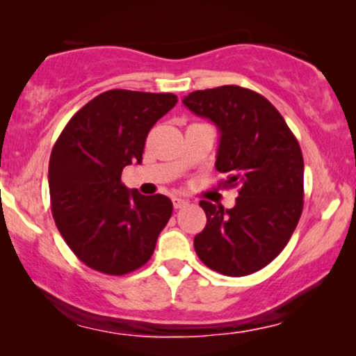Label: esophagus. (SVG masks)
<instances>
[{
    "label": "esophagus",
    "instance_id": "34e87169",
    "mask_svg": "<svg viewBox=\"0 0 356 356\" xmlns=\"http://www.w3.org/2000/svg\"><path fill=\"white\" fill-rule=\"evenodd\" d=\"M172 204H174V209H181L187 204V201H184L181 197H172Z\"/></svg>",
    "mask_w": 356,
    "mask_h": 356
}]
</instances>
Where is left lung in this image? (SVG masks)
Returning a JSON list of instances; mask_svg holds the SVG:
<instances>
[{
    "instance_id": "1",
    "label": "left lung",
    "mask_w": 356,
    "mask_h": 356,
    "mask_svg": "<svg viewBox=\"0 0 356 356\" xmlns=\"http://www.w3.org/2000/svg\"><path fill=\"white\" fill-rule=\"evenodd\" d=\"M184 105L218 127L216 169L238 189L236 206L201 201L207 224L194 238L199 259L226 276H246L283 251L303 212V154L283 115L252 90L224 85L192 92Z\"/></svg>"
}]
</instances>
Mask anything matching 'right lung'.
<instances>
[{
    "mask_svg": "<svg viewBox=\"0 0 356 356\" xmlns=\"http://www.w3.org/2000/svg\"><path fill=\"white\" fill-rule=\"evenodd\" d=\"M175 104L174 93L108 90L81 107L53 145V219L88 268L122 276L154 254L172 201L129 191L120 179L125 165L140 164L147 134Z\"/></svg>",
    "mask_w": 356,
    "mask_h": 356,
    "instance_id": "add662e5",
    "label": "right lung"
}]
</instances>
